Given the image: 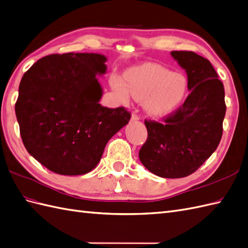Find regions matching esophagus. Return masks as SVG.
<instances>
[{"mask_svg":"<svg viewBox=\"0 0 248 248\" xmlns=\"http://www.w3.org/2000/svg\"><path fill=\"white\" fill-rule=\"evenodd\" d=\"M139 119H140V117H139L138 114H136V113L131 114V121H138Z\"/></svg>","mask_w":248,"mask_h":248,"instance_id":"esophagus-1","label":"esophagus"}]
</instances>
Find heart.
<instances>
[{"mask_svg": "<svg viewBox=\"0 0 248 248\" xmlns=\"http://www.w3.org/2000/svg\"><path fill=\"white\" fill-rule=\"evenodd\" d=\"M110 86L119 99L126 103L134 96L143 101V108L153 117H163L176 110L187 93V78L156 64H145L129 68L124 78L112 76Z\"/></svg>", "mask_w": 248, "mask_h": 248, "instance_id": "1", "label": "heart"}]
</instances>
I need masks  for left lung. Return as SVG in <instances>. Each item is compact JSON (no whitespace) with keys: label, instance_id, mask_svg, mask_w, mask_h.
<instances>
[{"label":"left lung","instance_id":"obj_1","mask_svg":"<svg viewBox=\"0 0 248 248\" xmlns=\"http://www.w3.org/2000/svg\"><path fill=\"white\" fill-rule=\"evenodd\" d=\"M170 54L185 70L190 93L164 123L145 120L148 136L139 158L155 176L177 179L195 172L218 147L226 105L224 86L207 59L192 51Z\"/></svg>","mask_w":248,"mask_h":248}]
</instances>
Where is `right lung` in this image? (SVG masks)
I'll return each mask as SVG.
<instances>
[{"label": "right lung", "instance_id": "add662e5", "mask_svg": "<svg viewBox=\"0 0 248 248\" xmlns=\"http://www.w3.org/2000/svg\"><path fill=\"white\" fill-rule=\"evenodd\" d=\"M100 53L51 54L25 74L16 116L27 152L48 170L78 176L98 165L107 142L127 125L123 107L107 108L96 75L106 74Z\"/></svg>", "mask_w": 248, "mask_h": 248}]
</instances>
